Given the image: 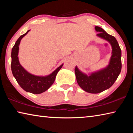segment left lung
I'll list each match as a JSON object with an SVG mask.
<instances>
[{
	"instance_id": "left-lung-1",
	"label": "left lung",
	"mask_w": 133,
	"mask_h": 133,
	"mask_svg": "<svg viewBox=\"0 0 133 133\" xmlns=\"http://www.w3.org/2000/svg\"><path fill=\"white\" fill-rule=\"evenodd\" d=\"M95 29L99 32L97 36L107 40L111 46L112 55L109 64L105 68L89 76L80 71L77 66L75 69L76 80L79 86L85 91L94 94L101 93L111 87L121 70V50L116 39L100 27L96 26Z\"/></svg>"
}]
</instances>
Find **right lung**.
<instances>
[{
    "label": "right lung",
    "mask_w": 133,
    "mask_h": 133,
    "mask_svg": "<svg viewBox=\"0 0 133 133\" xmlns=\"http://www.w3.org/2000/svg\"><path fill=\"white\" fill-rule=\"evenodd\" d=\"M29 31L30 30L24 35L21 36L13 47L11 54V69L13 76L16 78L18 84L24 90L29 93L37 94L43 93L50 88L51 85L53 84L56 75L63 66V64L56 69L50 75L46 76H35L27 71L20 64L18 53L19 50V46L22 39L28 34Z\"/></svg>",
    "instance_id": "1"
}]
</instances>
